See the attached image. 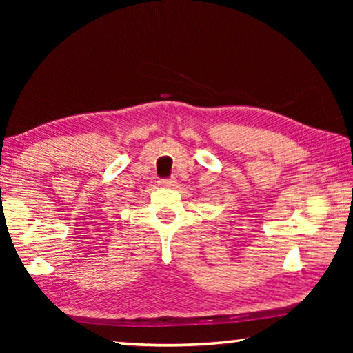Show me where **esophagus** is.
<instances>
[{"instance_id": "obj_1", "label": "esophagus", "mask_w": 353, "mask_h": 353, "mask_svg": "<svg viewBox=\"0 0 353 353\" xmlns=\"http://www.w3.org/2000/svg\"><path fill=\"white\" fill-rule=\"evenodd\" d=\"M160 187H165V188H171L176 185V179L174 177H166V179H160L159 181Z\"/></svg>"}]
</instances>
